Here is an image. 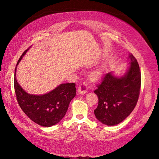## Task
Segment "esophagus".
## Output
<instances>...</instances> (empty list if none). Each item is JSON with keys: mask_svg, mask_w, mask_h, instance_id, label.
Returning <instances> with one entry per match:
<instances>
[{"mask_svg": "<svg viewBox=\"0 0 159 159\" xmlns=\"http://www.w3.org/2000/svg\"><path fill=\"white\" fill-rule=\"evenodd\" d=\"M88 89H89V84L85 82H82L80 83L79 85L78 92L80 95H84L87 92Z\"/></svg>", "mask_w": 159, "mask_h": 159, "instance_id": "esophagus-1", "label": "esophagus"}]
</instances>
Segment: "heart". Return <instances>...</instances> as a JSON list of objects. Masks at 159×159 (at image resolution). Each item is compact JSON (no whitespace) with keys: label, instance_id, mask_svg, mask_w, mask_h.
Here are the masks:
<instances>
[{"label":"heart","instance_id":"1","mask_svg":"<svg viewBox=\"0 0 159 159\" xmlns=\"http://www.w3.org/2000/svg\"><path fill=\"white\" fill-rule=\"evenodd\" d=\"M101 74H102V70H96L95 72H93L92 75H91V77L93 79H97L99 78V76H101Z\"/></svg>","mask_w":159,"mask_h":159}]
</instances>
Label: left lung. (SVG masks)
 I'll return each mask as SVG.
<instances>
[{
    "instance_id": "obj_1",
    "label": "left lung",
    "mask_w": 159,
    "mask_h": 159,
    "mask_svg": "<svg viewBox=\"0 0 159 159\" xmlns=\"http://www.w3.org/2000/svg\"><path fill=\"white\" fill-rule=\"evenodd\" d=\"M128 72L117 78L107 72L97 84L94 93L99 102L94 113L97 119L107 125H115L124 121L135 108L140 95L141 72L132 54Z\"/></svg>"
}]
</instances>
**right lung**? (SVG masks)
I'll list each match as a JSON object with an SVG mask.
<instances>
[{"label":"right lung","instance_id":"right-lung-1","mask_svg":"<svg viewBox=\"0 0 159 159\" xmlns=\"http://www.w3.org/2000/svg\"><path fill=\"white\" fill-rule=\"evenodd\" d=\"M27 50L23 53L17 65ZM16 68L14 75L15 91L17 102L23 111L32 121L44 127H50L58 124L66 114L70 102L76 95L75 83L61 84L54 90L43 95H30L17 83Z\"/></svg>","mask_w":159,"mask_h":159}]
</instances>
